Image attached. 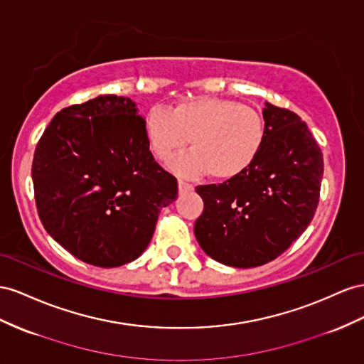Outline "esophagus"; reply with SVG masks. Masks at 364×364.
Instances as JSON below:
<instances>
[{"label":"esophagus","mask_w":364,"mask_h":364,"mask_svg":"<svg viewBox=\"0 0 364 364\" xmlns=\"http://www.w3.org/2000/svg\"><path fill=\"white\" fill-rule=\"evenodd\" d=\"M193 188H194V186H193L191 183H188V182H185V181L179 179V194L188 193V191H191Z\"/></svg>","instance_id":"obj_1"}]
</instances>
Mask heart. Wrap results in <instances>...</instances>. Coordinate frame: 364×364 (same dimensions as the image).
Listing matches in <instances>:
<instances>
[{
	"label": "heart",
	"instance_id": "heart-1",
	"mask_svg": "<svg viewBox=\"0 0 364 364\" xmlns=\"http://www.w3.org/2000/svg\"><path fill=\"white\" fill-rule=\"evenodd\" d=\"M145 136L156 158L168 159L191 145V151L171 159V170L183 176L210 173L228 182L247 173L267 142V122L250 105L200 96L185 100L173 110L154 105L145 114Z\"/></svg>",
	"mask_w": 364,
	"mask_h": 364
}]
</instances>
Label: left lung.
I'll return each instance as SVG.
<instances>
[{"label": "left lung", "mask_w": 364, "mask_h": 364, "mask_svg": "<svg viewBox=\"0 0 364 364\" xmlns=\"http://www.w3.org/2000/svg\"><path fill=\"white\" fill-rule=\"evenodd\" d=\"M267 142L251 168L223 183L199 185L203 213L194 223L200 248L234 268L277 259L316 214L323 154L308 125L267 102Z\"/></svg>", "instance_id": "1"}]
</instances>
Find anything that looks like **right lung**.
Wrapping results in <instances>:
<instances>
[{
    "mask_svg": "<svg viewBox=\"0 0 364 364\" xmlns=\"http://www.w3.org/2000/svg\"><path fill=\"white\" fill-rule=\"evenodd\" d=\"M38 215L76 259L101 268L149 247L178 179L154 161L130 97L104 95L58 112L32 164Z\"/></svg>",
    "mask_w": 364,
    "mask_h": 364,
    "instance_id": "add662e5",
    "label": "right lung"
}]
</instances>
